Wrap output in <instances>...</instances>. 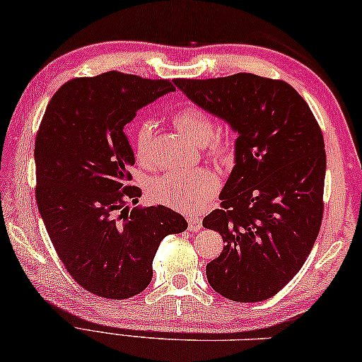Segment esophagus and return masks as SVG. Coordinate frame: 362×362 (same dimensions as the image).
<instances>
[{
  "label": "esophagus",
  "mask_w": 362,
  "mask_h": 362,
  "mask_svg": "<svg viewBox=\"0 0 362 362\" xmlns=\"http://www.w3.org/2000/svg\"><path fill=\"white\" fill-rule=\"evenodd\" d=\"M187 222H189V230L190 231H199L203 227L202 219H200V217H197V216H189Z\"/></svg>",
  "instance_id": "1"
}]
</instances>
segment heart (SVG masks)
<instances>
[{"mask_svg": "<svg viewBox=\"0 0 362 362\" xmlns=\"http://www.w3.org/2000/svg\"><path fill=\"white\" fill-rule=\"evenodd\" d=\"M173 122L180 131L197 145H206L208 154L214 160L227 162L233 154V139L230 134H216L213 117L197 105H184L173 115ZM135 149L140 162H149L153 158V124L143 122L135 135ZM219 190V180L209 170L180 172L172 170L149 184V195L158 203L182 211L195 213L208 203Z\"/></svg>", "mask_w": 362, "mask_h": 362, "instance_id": "1", "label": "heart"}]
</instances>
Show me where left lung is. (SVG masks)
Listing matches in <instances>:
<instances>
[{
	"label": "left lung",
	"mask_w": 362,
	"mask_h": 362,
	"mask_svg": "<svg viewBox=\"0 0 362 362\" xmlns=\"http://www.w3.org/2000/svg\"><path fill=\"white\" fill-rule=\"evenodd\" d=\"M176 88L238 134L235 167L203 219L225 243L206 264L219 295L258 303L277 295L315 243L323 217L326 153L310 108L287 81L254 74L190 80Z\"/></svg>",
	"instance_id": "8db88e82"
}]
</instances>
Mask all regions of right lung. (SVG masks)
<instances>
[{
  "mask_svg": "<svg viewBox=\"0 0 362 362\" xmlns=\"http://www.w3.org/2000/svg\"><path fill=\"white\" fill-rule=\"evenodd\" d=\"M175 91L170 80L110 71L67 81L50 99L34 143L36 202L61 262L86 291L127 299L153 279L167 235L187 228L163 204L129 211L135 163L124 127L140 108Z\"/></svg>",
  "mask_w": 362,
  "mask_h": 362,
  "instance_id": "1",
  "label": "right lung"
}]
</instances>
